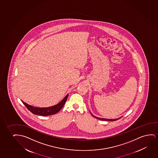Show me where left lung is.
<instances>
[{
	"label": "left lung",
	"mask_w": 158,
	"mask_h": 158,
	"mask_svg": "<svg viewBox=\"0 0 158 158\" xmlns=\"http://www.w3.org/2000/svg\"><path fill=\"white\" fill-rule=\"evenodd\" d=\"M92 115L93 117L95 118H97V119H99V120H104V121H116V120H118V119H119L120 118H119V119H102V118H97V117H94V116L92 114Z\"/></svg>",
	"instance_id": "obj_1"
}]
</instances>
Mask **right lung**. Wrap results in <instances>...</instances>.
I'll use <instances>...</instances> for the list:
<instances>
[{"mask_svg": "<svg viewBox=\"0 0 158 158\" xmlns=\"http://www.w3.org/2000/svg\"><path fill=\"white\" fill-rule=\"evenodd\" d=\"M68 95H66L65 98L59 104H57L55 106L50 107H47V108L35 107L29 105L24 102H23L24 104V105L26 106V108H27L33 114L42 115V116H48L50 115L55 114L56 113L58 112L60 110L66 102Z\"/></svg>", "mask_w": 158, "mask_h": 158, "instance_id": "1", "label": "right lung"}]
</instances>
